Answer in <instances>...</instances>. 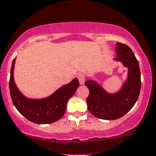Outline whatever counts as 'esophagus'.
Wrapping results in <instances>:
<instances>
[{"mask_svg":"<svg viewBox=\"0 0 156 156\" xmlns=\"http://www.w3.org/2000/svg\"><path fill=\"white\" fill-rule=\"evenodd\" d=\"M85 73L83 72L80 73L78 74V80L79 82H80V85H84L85 84Z\"/></svg>","mask_w":156,"mask_h":156,"instance_id":"obj_1","label":"esophagus"}]
</instances>
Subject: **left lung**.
I'll return each mask as SVG.
<instances>
[{
    "mask_svg": "<svg viewBox=\"0 0 156 156\" xmlns=\"http://www.w3.org/2000/svg\"><path fill=\"white\" fill-rule=\"evenodd\" d=\"M116 57L128 69L127 78L118 92L110 94L94 80L85 82L89 89L87 98V109L94 116L101 119H118L130 111L139 98L141 90V73L139 62L128 45L116 43Z\"/></svg>",
    "mask_w": 156,
    "mask_h": 156,
    "instance_id": "left-lung-1",
    "label": "left lung"
}]
</instances>
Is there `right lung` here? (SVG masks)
I'll list each match as a JSON object with an SVG mask.
<instances>
[{"mask_svg": "<svg viewBox=\"0 0 156 156\" xmlns=\"http://www.w3.org/2000/svg\"><path fill=\"white\" fill-rule=\"evenodd\" d=\"M15 58L10 72L9 90L12 100L16 109L26 119L35 124H50L62 118L66 111L69 99L73 97L79 87L77 78L60 87L51 95L43 99H29L17 88L14 80Z\"/></svg>", "mask_w": 156, "mask_h": 156, "instance_id": "add662e5", "label": "right lung"}]
</instances>
